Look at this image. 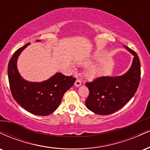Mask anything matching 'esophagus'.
<instances>
[{"instance_id": "obj_1", "label": "esophagus", "mask_w": 150, "mask_h": 150, "mask_svg": "<svg viewBox=\"0 0 150 150\" xmlns=\"http://www.w3.org/2000/svg\"><path fill=\"white\" fill-rule=\"evenodd\" d=\"M81 84H82V81H81L80 80H79V79H77V80H76V81H75V86H80L81 85Z\"/></svg>"}]
</instances>
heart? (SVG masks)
Returning a JSON list of instances; mask_svg holds the SVG:
<instances>
[{
	"mask_svg": "<svg viewBox=\"0 0 150 150\" xmlns=\"http://www.w3.org/2000/svg\"><path fill=\"white\" fill-rule=\"evenodd\" d=\"M87 75L90 78H95V77H98L100 75V69L96 67L91 68L88 71Z\"/></svg>",
	"mask_w": 150,
	"mask_h": 150,
	"instance_id": "b5f03b06",
	"label": "heart"
}]
</instances>
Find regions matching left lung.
Instances as JSON below:
<instances>
[{"label":"left lung","mask_w":150,"mask_h":150,"mask_svg":"<svg viewBox=\"0 0 150 150\" xmlns=\"http://www.w3.org/2000/svg\"><path fill=\"white\" fill-rule=\"evenodd\" d=\"M125 47L134 56L132 66L122 76L99 77L86 82L89 94L85 104L96 114L107 115L124 107L132 98L140 81V62L136 52Z\"/></svg>","instance_id":"obj_1"}]
</instances>
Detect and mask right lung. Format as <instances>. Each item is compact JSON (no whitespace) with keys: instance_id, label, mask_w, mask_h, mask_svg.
<instances>
[{"instance_id":"1","label":"right lung","mask_w":150,"mask_h":150,"mask_svg":"<svg viewBox=\"0 0 150 150\" xmlns=\"http://www.w3.org/2000/svg\"><path fill=\"white\" fill-rule=\"evenodd\" d=\"M29 44L18 49L9 61L8 74L10 90L14 100L26 110L35 115L47 116L57 110L65 92L73 85L76 78L58 73L42 82L23 80L18 72L17 61L21 52Z\"/></svg>"}]
</instances>
